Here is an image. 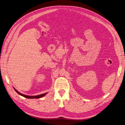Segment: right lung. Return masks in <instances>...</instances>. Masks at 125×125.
Returning a JSON list of instances; mask_svg holds the SVG:
<instances>
[{
	"label": "right lung",
	"instance_id": "obj_1",
	"mask_svg": "<svg viewBox=\"0 0 125 125\" xmlns=\"http://www.w3.org/2000/svg\"><path fill=\"white\" fill-rule=\"evenodd\" d=\"M15 90V91L16 93H17L18 94H19L20 95L26 97V98H41L43 96H44L47 93H45V94H40V95H35V96H29V95H24V94H21V93H19L18 91L16 90L14 88H13Z\"/></svg>",
	"mask_w": 125,
	"mask_h": 125
}]
</instances>
